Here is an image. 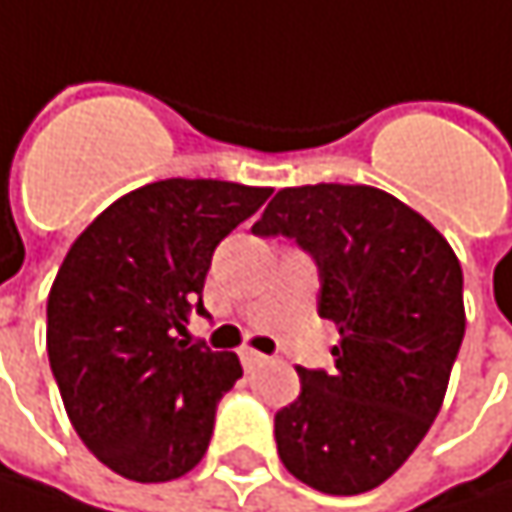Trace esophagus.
<instances>
[{"instance_id": "34e87169", "label": "esophagus", "mask_w": 512, "mask_h": 512, "mask_svg": "<svg viewBox=\"0 0 512 512\" xmlns=\"http://www.w3.org/2000/svg\"><path fill=\"white\" fill-rule=\"evenodd\" d=\"M240 360H243V366L252 372V369H260V366L266 363V354H260V351L255 349H243L240 351Z\"/></svg>"}]
</instances>
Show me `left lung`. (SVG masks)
Here are the masks:
<instances>
[{"label":"left lung","instance_id":"1","mask_svg":"<svg viewBox=\"0 0 512 512\" xmlns=\"http://www.w3.org/2000/svg\"><path fill=\"white\" fill-rule=\"evenodd\" d=\"M319 266V316L340 328L334 369H302L275 413L278 457L328 495L381 487L437 419L466 334L463 269L440 231L366 184L284 187L252 225Z\"/></svg>","mask_w":512,"mask_h":512}]
</instances>
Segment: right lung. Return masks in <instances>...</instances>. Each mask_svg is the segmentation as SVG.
Wrapping results in <instances>:
<instances>
[{
	"label": "right lung",
	"mask_w": 512,
	"mask_h": 512,
	"mask_svg": "<svg viewBox=\"0 0 512 512\" xmlns=\"http://www.w3.org/2000/svg\"><path fill=\"white\" fill-rule=\"evenodd\" d=\"M269 187L166 178L125 193L72 243L46 304V351L75 434L117 475L161 484L208 451L234 351L178 340L213 249Z\"/></svg>",
	"instance_id": "right-lung-1"
}]
</instances>
